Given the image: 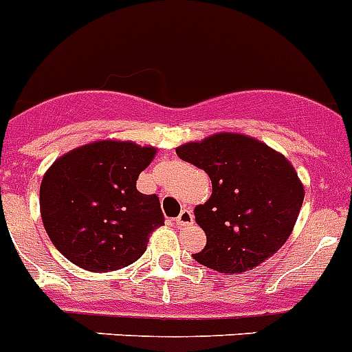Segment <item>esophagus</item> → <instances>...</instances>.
Masks as SVG:
<instances>
[{
    "label": "esophagus",
    "instance_id": "esophagus-1",
    "mask_svg": "<svg viewBox=\"0 0 352 352\" xmlns=\"http://www.w3.org/2000/svg\"><path fill=\"white\" fill-rule=\"evenodd\" d=\"M174 222H176V226H179V228L188 226V224H192V222H194V215H192V212L188 208H183L182 212H179L178 217L174 219Z\"/></svg>",
    "mask_w": 352,
    "mask_h": 352
}]
</instances>
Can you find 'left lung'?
Wrapping results in <instances>:
<instances>
[{
	"label": "left lung",
	"mask_w": 352,
	"mask_h": 352,
	"mask_svg": "<svg viewBox=\"0 0 352 352\" xmlns=\"http://www.w3.org/2000/svg\"><path fill=\"white\" fill-rule=\"evenodd\" d=\"M182 160L205 170L212 196L194 208L206 245L194 260L219 272H245L278 253L305 199L294 165L242 133H215L176 147Z\"/></svg>",
	"instance_id": "8db88e82"
}]
</instances>
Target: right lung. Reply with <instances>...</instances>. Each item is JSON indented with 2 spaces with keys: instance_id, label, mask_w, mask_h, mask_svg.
<instances>
[{
  "instance_id": "right-lung-1",
  "label": "right lung",
  "mask_w": 352,
  "mask_h": 352,
  "mask_svg": "<svg viewBox=\"0 0 352 352\" xmlns=\"http://www.w3.org/2000/svg\"><path fill=\"white\" fill-rule=\"evenodd\" d=\"M156 147L96 140L53 162L41 183V217L69 262L90 272L119 270L144 254L164 226L158 196L137 190Z\"/></svg>"
}]
</instances>
